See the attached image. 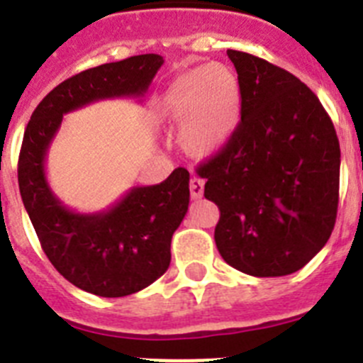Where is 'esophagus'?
<instances>
[{
	"label": "esophagus",
	"mask_w": 363,
	"mask_h": 363,
	"mask_svg": "<svg viewBox=\"0 0 363 363\" xmlns=\"http://www.w3.org/2000/svg\"><path fill=\"white\" fill-rule=\"evenodd\" d=\"M203 185H205L203 179L198 178V176H192L189 189H191V196L194 198V200H200V198L203 196Z\"/></svg>",
	"instance_id": "1"
}]
</instances>
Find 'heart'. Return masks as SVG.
Masks as SVG:
<instances>
[{
	"mask_svg": "<svg viewBox=\"0 0 363 363\" xmlns=\"http://www.w3.org/2000/svg\"><path fill=\"white\" fill-rule=\"evenodd\" d=\"M163 121L179 127V143L192 156H211L229 143L242 114V86L230 67L209 63L185 70L163 91Z\"/></svg>",
	"mask_w": 363,
	"mask_h": 363,
	"instance_id": "b5f03b06",
	"label": "heart"
}]
</instances>
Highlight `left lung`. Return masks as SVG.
<instances>
[{
    "mask_svg": "<svg viewBox=\"0 0 363 363\" xmlns=\"http://www.w3.org/2000/svg\"><path fill=\"white\" fill-rule=\"evenodd\" d=\"M242 86V120L196 169L218 205L214 242L230 267L285 277L322 251L338 211L340 143L306 83L285 69L227 50Z\"/></svg>",
    "mask_w": 363,
    "mask_h": 363,
    "instance_id": "1",
    "label": "left lung"
}]
</instances>
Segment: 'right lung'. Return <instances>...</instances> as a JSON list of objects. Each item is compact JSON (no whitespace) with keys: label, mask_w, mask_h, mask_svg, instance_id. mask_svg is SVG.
<instances>
[{"label":"right lung","mask_w":363,"mask_h":363,"mask_svg":"<svg viewBox=\"0 0 363 363\" xmlns=\"http://www.w3.org/2000/svg\"><path fill=\"white\" fill-rule=\"evenodd\" d=\"M162 65L158 54H142L83 70L41 99L25 129L18 184L41 249L65 280L96 296H129L169 269L172 234L189 209V171L178 167L162 184L133 187L111 209L82 214L50 191L47 150L63 114L99 99L140 98Z\"/></svg>","instance_id":"obj_1"}]
</instances>
